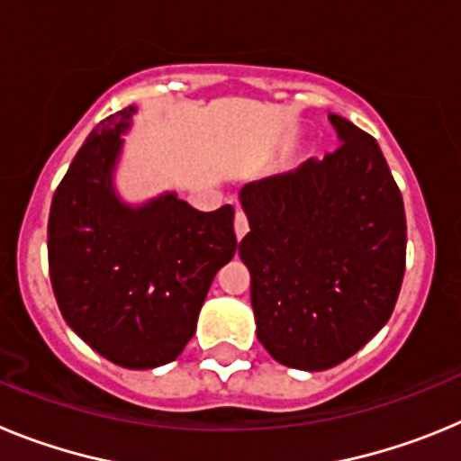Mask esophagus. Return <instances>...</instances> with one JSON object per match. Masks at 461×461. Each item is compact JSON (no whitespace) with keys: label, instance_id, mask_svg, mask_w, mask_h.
I'll use <instances>...</instances> for the list:
<instances>
[{"label":"esophagus","instance_id":"1","mask_svg":"<svg viewBox=\"0 0 461 461\" xmlns=\"http://www.w3.org/2000/svg\"><path fill=\"white\" fill-rule=\"evenodd\" d=\"M247 233H249V219H247V214L240 210L238 214H235V235H238V240H242Z\"/></svg>","mask_w":461,"mask_h":461}]
</instances>
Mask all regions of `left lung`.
<instances>
[{
  "mask_svg": "<svg viewBox=\"0 0 461 461\" xmlns=\"http://www.w3.org/2000/svg\"><path fill=\"white\" fill-rule=\"evenodd\" d=\"M330 122L335 152L240 191L256 335L304 372L335 367L388 323L406 266L404 201L378 142Z\"/></svg>",
  "mask_w": 461,
  "mask_h": 461,
  "instance_id": "8db88e82",
  "label": "left lung"
}]
</instances>
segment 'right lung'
<instances>
[{
	"label": "right lung",
	"instance_id": "obj_1",
	"mask_svg": "<svg viewBox=\"0 0 461 461\" xmlns=\"http://www.w3.org/2000/svg\"><path fill=\"white\" fill-rule=\"evenodd\" d=\"M133 105L105 117L52 195L48 266L73 332L126 369L185 351L210 284L235 256L233 205L198 212L175 194L126 205L113 186Z\"/></svg>",
	"mask_w": 461,
	"mask_h": 461
}]
</instances>
